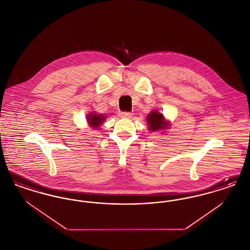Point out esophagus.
I'll return each instance as SVG.
<instances>
[{
  "label": "esophagus",
  "instance_id": "34e87169",
  "mask_svg": "<svg viewBox=\"0 0 250 250\" xmlns=\"http://www.w3.org/2000/svg\"><path fill=\"white\" fill-rule=\"evenodd\" d=\"M118 115L122 118H131L132 117V113L126 112V111H119Z\"/></svg>",
  "mask_w": 250,
  "mask_h": 250
}]
</instances>
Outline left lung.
Wrapping results in <instances>:
<instances>
[{"label": "left lung", "instance_id": "1", "mask_svg": "<svg viewBox=\"0 0 250 250\" xmlns=\"http://www.w3.org/2000/svg\"><path fill=\"white\" fill-rule=\"evenodd\" d=\"M148 128L152 132L166 130L169 126V122L164 118V115L157 110L151 111L147 116Z\"/></svg>", "mask_w": 250, "mask_h": 250}]
</instances>
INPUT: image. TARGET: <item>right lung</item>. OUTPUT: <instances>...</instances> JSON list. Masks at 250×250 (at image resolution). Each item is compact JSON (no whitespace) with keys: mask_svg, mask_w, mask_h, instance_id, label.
Masks as SVG:
<instances>
[{"mask_svg":"<svg viewBox=\"0 0 250 250\" xmlns=\"http://www.w3.org/2000/svg\"><path fill=\"white\" fill-rule=\"evenodd\" d=\"M87 122L88 125L93 127V129L97 130L99 128V126L103 124V122L106 119V116L103 114H96L95 112H91L89 114H87Z\"/></svg>","mask_w":250,"mask_h":250,"instance_id":"1","label":"right lung"}]
</instances>
